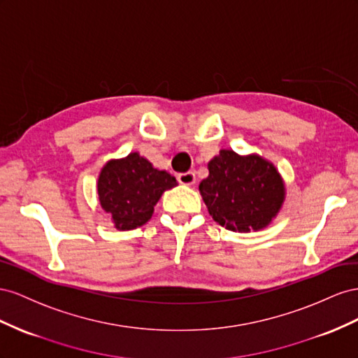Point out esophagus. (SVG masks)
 <instances>
[{"mask_svg": "<svg viewBox=\"0 0 358 358\" xmlns=\"http://www.w3.org/2000/svg\"><path fill=\"white\" fill-rule=\"evenodd\" d=\"M177 178H178V181L181 182V185H185V186H192V185H195V181H196L195 172H192V171L178 173Z\"/></svg>", "mask_w": 358, "mask_h": 358, "instance_id": "1", "label": "esophagus"}]
</instances>
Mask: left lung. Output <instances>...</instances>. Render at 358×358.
Segmentation results:
<instances>
[{
  "label": "left lung",
  "mask_w": 358,
  "mask_h": 358,
  "mask_svg": "<svg viewBox=\"0 0 358 358\" xmlns=\"http://www.w3.org/2000/svg\"><path fill=\"white\" fill-rule=\"evenodd\" d=\"M208 172L199 182V193L210 216L227 229L261 231L282 210L287 198L285 181L262 156L220 150L208 162Z\"/></svg>",
  "instance_id": "8db88e82"
}]
</instances>
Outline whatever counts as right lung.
<instances>
[{"instance_id":"add662e5","label":"right lung","mask_w":358,"mask_h":358,"mask_svg":"<svg viewBox=\"0 0 358 358\" xmlns=\"http://www.w3.org/2000/svg\"><path fill=\"white\" fill-rule=\"evenodd\" d=\"M176 186V177L155 168L148 159L134 151L105 163L99 173L97 196L114 227L118 231H131L151 219L163 192Z\"/></svg>"}]
</instances>
